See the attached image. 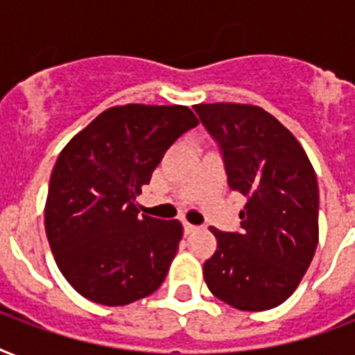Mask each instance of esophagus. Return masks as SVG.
<instances>
[{
	"label": "esophagus",
	"mask_w": 355,
	"mask_h": 355,
	"mask_svg": "<svg viewBox=\"0 0 355 355\" xmlns=\"http://www.w3.org/2000/svg\"><path fill=\"white\" fill-rule=\"evenodd\" d=\"M195 230H197V227H195V225H191V223H184V232L186 234H191V232H195Z\"/></svg>",
	"instance_id": "obj_1"
}]
</instances>
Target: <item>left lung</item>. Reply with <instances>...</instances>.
Here are the masks:
<instances>
[{
	"label": "left lung",
	"instance_id": "left-lung-1",
	"mask_svg": "<svg viewBox=\"0 0 355 355\" xmlns=\"http://www.w3.org/2000/svg\"><path fill=\"white\" fill-rule=\"evenodd\" d=\"M221 149L228 186L247 205L241 230L210 228L217 250L205 261L206 286L243 311H265L291 297L319 243V186L297 138L254 105H195Z\"/></svg>",
	"mask_w": 355,
	"mask_h": 355
}]
</instances>
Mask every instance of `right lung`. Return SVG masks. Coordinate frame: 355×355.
<instances>
[{
	"mask_svg": "<svg viewBox=\"0 0 355 355\" xmlns=\"http://www.w3.org/2000/svg\"><path fill=\"white\" fill-rule=\"evenodd\" d=\"M197 125L182 105L112 107L58 155L46 200L47 241L85 298L125 306L166 280L182 225L139 216L136 195L166 150Z\"/></svg>",
	"mask_w": 355,
	"mask_h": 355,
	"instance_id": "1",
	"label": "right lung"
}]
</instances>
